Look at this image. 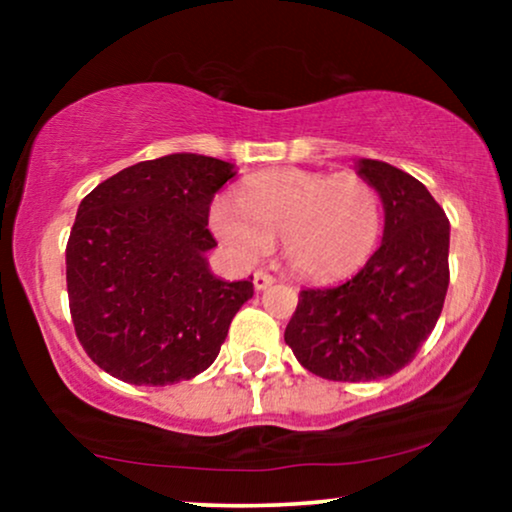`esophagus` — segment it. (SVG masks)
<instances>
[{
    "label": "esophagus",
    "instance_id": "1",
    "mask_svg": "<svg viewBox=\"0 0 512 512\" xmlns=\"http://www.w3.org/2000/svg\"><path fill=\"white\" fill-rule=\"evenodd\" d=\"M272 284H275V277L268 275V272L258 270L256 275H254V289H256V291H265V289H268V286H272Z\"/></svg>",
    "mask_w": 512,
    "mask_h": 512
}]
</instances>
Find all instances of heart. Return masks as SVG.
<instances>
[{"mask_svg": "<svg viewBox=\"0 0 512 512\" xmlns=\"http://www.w3.org/2000/svg\"><path fill=\"white\" fill-rule=\"evenodd\" d=\"M237 200L219 198L209 209V226L230 256L254 265L279 240L284 261L312 282L352 275L382 233L380 193L356 172H261Z\"/></svg>", "mask_w": 512, "mask_h": 512, "instance_id": "b5f03b06", "label": "heart"}]
</instances>
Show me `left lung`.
Masks as SVG:
<instances>
[{"mask_svg":"<svg viewBox=\"0 0 512 512\" xmlns=\"http://www.w3.org/2000/svg\"><path fill=\"white\" fill-rule=\"evenodd\" d=\"M354 167L380 193V247L347 282L300 291L284 331L300 366L335 382L380 380L408 366L450 284V221L422 181L382 160Z\"/></svg>","mask_w":512,"mask_h":512,"instance_id":"8db88e82","label":"left lung"}]
</instances>
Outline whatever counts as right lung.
Returning a JSON list of instances; mask_svg holds the SVG:
<instances>
[{
	"mask_svg": "<svg viewBox=\"0 0 512 512\" xmlns=\"http://www.w3.org/2000/svg\"><path fill=\"white\" fill-rule=\"evenodd\" d=\"M233 163L170 156L130 165L81 200L67 242V293L76 338L102 370L165 387L212 366L251 279L209 270L214 193Z\"/></svg>",
	"mask_w": 512,
	"mask_h": 512,
	"instance_id": "1",
	"label": "right lung"
}]
</instances>
